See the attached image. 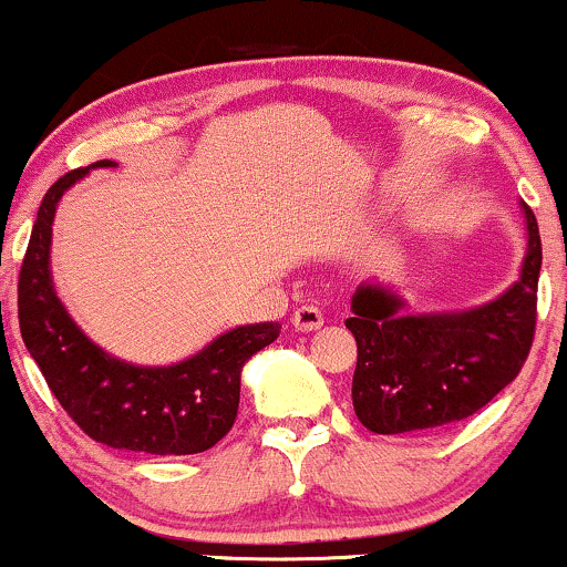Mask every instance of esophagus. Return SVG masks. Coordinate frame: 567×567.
<instances>
[{
  "label": "esophagus",
  "mask_w": 567,
  "mask_h": 567,
  "mask_svg": "<svg viewBox=\"0 0 567 567\" xmlns=\"http://www.w3.org/2000/svg\"><path fill=\"white\" fill-rule=\"evenodd\" d=\"M324 322V315L320 306L315 303H306V306H298L296 315H292V328L301 330V333H311V330L322 328Z\"/></svg>",
  "instance_id": "34e87169"
}]
</instances>
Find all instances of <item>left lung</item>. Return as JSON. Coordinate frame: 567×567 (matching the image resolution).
<instances>
[{
    "instance_id": "8db88e82",
    "label": "left lung",
    "mask_w": 567,
    "mask_h": 567,
    "mask_svg": "<svg viewBox=\"0 0 567 567\" xmlns=\"http://www.w3.org/2000/svg\"><path fill=\"white\" fill-rule=\"evenodd\" d=\"M528 220L523 275L496 301L455 315H402L392 290L362 285L347 320L357 341L351 402L375 434L421 432L470 419L517 379L536 336L542 237Z\"/></svg>"
}]
</instances>
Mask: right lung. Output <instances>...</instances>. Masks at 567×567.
<instances>
[{
	"instance_id": "1",
	"label": "right lung",
	"mask_w": 567,
	"mask_h": 567,
	"mask_svg": "<svg viewBox=\"0 0 567 567\" xmlns=\"http://www.w3.org/2000/svg\"><path fill=\"white\" fill-rule=\"evenodd\" d=\"M90 167H114L103 159ZM90 167L58 178L39 205L18 275V324L50 392L87 437L152 455L213 447L237 421L239 373L277 341L279 324L234 328L171 368H138L97 349L58 301L50 279V237L58 199Z\"/></svg>"
}]
</instances>
